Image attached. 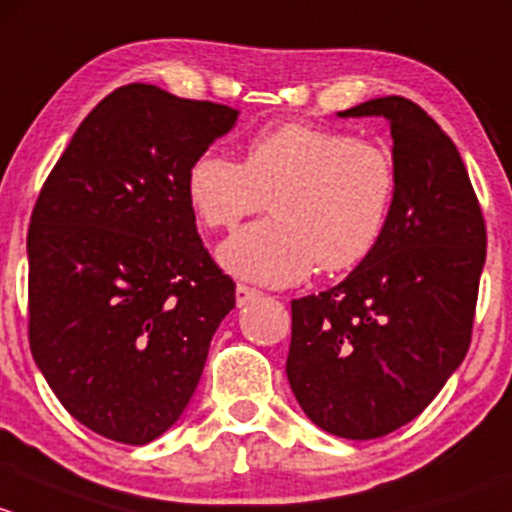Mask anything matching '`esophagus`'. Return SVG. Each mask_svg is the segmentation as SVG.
I'll return each instance as SVG.
<instances>
[{
	"mask_svg": "<svg viewBox=\"0 0 512 512\" xmlns=\"http://www.w3.org/2000/svg\"><path fill=\"white\" fill-rule=\"evenodd\" d=\"M258 295H261V293H258L256 288L239 283V286H236V305H239V308H244V305H249L251 300H256Z\"/></svg>",
	"mask_w": 512,
	"mask_h": 512,
	"instance_id": "obj_1",
	"label": "esophagus"
}]
</instances>
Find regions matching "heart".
<instances>
[{"instance_id": "obj_1", "label": "heart", "mask_w": 512, "mask_h": 512, "mask_svg": "<svg viewBox=\"0 0 512 512\" xmlns=\"http://www.w3.org/2000/svg\"><path fill=\"white\" fill-rule=\"evenodd\" d=\"M397 197L387 147L330 128L286 123L249 142L246 160L202 152L187 199L207 229H234L271 199V221L231 236L219 266L241 281L293 286L315 268L350 271L377 249Z\"/></svg>"}]
</instances>
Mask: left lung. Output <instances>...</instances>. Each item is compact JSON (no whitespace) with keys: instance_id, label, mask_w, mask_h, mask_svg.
<instances>
[{"instance_id":"1","label":"left lung","mask_w":512,"mask_h":512,"mask_svg":"<svg viewBox=\"0 0 512 512\" xmlns=\"http://www.w3.org/2000/svg\"><path fill=\"white\" fill-rule=\"evenodd\" d=\"M337 118H384L397 197L350 276L291 303L286 374L305 416L342 439H377L416 419L471 345L486 224L449 135L407 98Z\"/></svg>"}]
</instances>
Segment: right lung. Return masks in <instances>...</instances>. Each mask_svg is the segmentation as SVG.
I'll return each mask as SVG.
<instances>
[{"label": "right lung", "instance_id": "obj_1", "mask_svg": "<svg viewBox=\"0 0 512 512\" xmlns=\"http://www.w3.org/2000/svg\"><path fill=\"white\" fill-rule=\"evenodd\" d=\"M239 110L147 83L78 125L31 214L29 342L66 412L142 446L182 416L236 305L187 199V170Z\"/></svg>", "mask_w": 512, "mask_h": 512}]
</instances>
